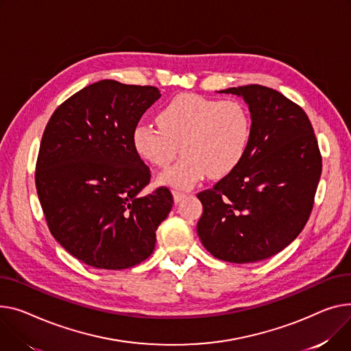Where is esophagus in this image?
Segmentation results:
<instances>
[{
	"label": "esophagus",
	"mask_w": 351,
	"mask_h": 351,
	"mask_svg": "<svg viewBox=\"0 0 351 351\" xmlns=\"http://www.w3.org/2000/svg\"><path fill=\"white\" fill-rule=\"evenodd\" d=\"M172 193H173V200H175V203H179L182 199H184L186 196H188L186 193H183V192H178V191H173Z\"/></svg>",
	"instance_id": "1"
}]
</instances>
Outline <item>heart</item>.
Segmentation results:
<instances>
[{"mask_svg": "<svg viewBox=\"0 0 351 351\" xmlns=\"http://www.w3.org/2000/svg\"><path fill=\"white\" fill-rule=\"evenodd\" d=\"M156 121L158 127L141 123L134 128L132 147L156 168H167L180 147V160L159 178L176 189H191L206 173L215 179L228 175L250 145L251 119L237 100L183 93L158 112Z\"/></svg>", "mask_w": 351, "mask_h": 351, "instance_id": "heart-1", "label": "heart"}]
</instances>
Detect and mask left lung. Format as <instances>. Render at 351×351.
Returning <instances> with one entry per match:
<instances>
[{"mask_svg": "<svg viewBox=\"0 0 351 351\" xmlns=\"http://www.w3.org/2000/svg\"><path fill=\"white\" fill-rule=\"evenodd\" d=\"M251 112V139L240 165L197 193V236L216 258L234 264L267 260L288 247L312 213L322 155L309 117L281 93L230 87Z\"/></svg>", "mask_w": 351, "mask_h": 351, "instance_id": "8db88e82", "label": "left lung"}]
</instances>
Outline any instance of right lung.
I'll return each mask as SVG.
<instances>
[{
	"label": "right lung",
	"mask_w": 351,
	"mask_h": 351,
	"mask_svg": "<svg viewBox=\"0 0 351 351\" xmlns=\"http://www.w3.org/2000/svg\"><path fill=\"white\" fill-rule=\"evenodd\" d=\"M160 97L154 86L93 83L63 101L46 124L35 171L38 197L56 241L99 269H125L154 252L173 206L165 186L141 192L151 171L132 131Z\"/></svg>",
	"instance_id": "right-lung-1"
}]
</instances>
